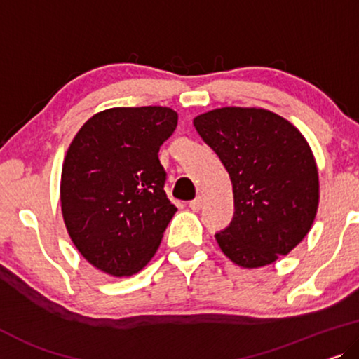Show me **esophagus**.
I'll use <instances>...</instances> for the list:
<instances>
[{
    "label": "esophagus",
    "mask_w": 359,
    "mask_h": 359,
    "mask_svg": "<svg viewBox=\"0 0 359 359\" xmlns=\"http://www.w3.org/2000/svg\"><path fill=\"white\" fill-rule=\"evenodd\" d=\"M189 206H190V208L194 210V211H200L201 206H203V198H201V196H196L195 200L190 201Z\"/></svg>",
    "instance_id": "obj_1"
}]
</instances>
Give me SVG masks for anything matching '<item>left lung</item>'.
Segmentation results:
<instances>
[{"label": "left lung", "instance_id": "obj_1", "mask_svg": "<svg viewBox=\"0 0 359 359\" xmlns=\"http://www.w3.org/2000/svg\"><path fill=\"white\" fill-rule=\"evenodd\" d=\"M194 127L231 177L234 218L215 236L223 254L242 269L290 254L319 206V172L301 131L257 107L210 110L194 118Z\"/></svg>", "mask_w": 359, "mask_h": 359}]
</instances>
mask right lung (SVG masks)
Masks as SVG:
<instances>
[{
	"label": "right lung",
	"instance_id": "obj_1",
	"mask_svg": "<svg viewBox=\"0 0 359 359\" xmlns=\"http://www.w3.org/2000/svg\"><path fill=\"white\" fill-rule=\"evenodd\" d=\"M177 118L161 105L107 109L69 144L60 184L63 221L79 254L104 273L143 270L177 211L158 156Z\"/></svg>",
	"mask_w": 359,
	"mask_h": 359
}]
</instances>
